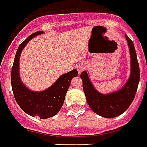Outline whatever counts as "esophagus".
<instances>
[{"instance_id":"1","label":"esophagus","mask_w":147,"mask_h":147,"mask_svg":"<svg viewBox=\"0 0 147 147\" xmlns=\"http://www.w3.org/2000/svg\"><path fill=\"white\" fill-rule=\"evenodd\" d=\"M87 63H86L85 62H80V63H78V64H77V69H78V72L80 73L82 72L84 69H85L87 68Z\"/></svg>"}]
</instances>
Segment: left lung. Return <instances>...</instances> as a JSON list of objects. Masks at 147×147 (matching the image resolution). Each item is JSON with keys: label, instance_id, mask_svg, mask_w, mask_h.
<instances>
[{"label": "left lung", "instance_id": "8db88e82", "mask_svg": "<svg viewBox=\"0 0 147 147\" xmlns=\"http://www.w3.org/2000/svg\"><path fill=\"white\" fill-rule=\"evenodd\" d=\"M125 36L129 49L130 74L122 88L113 92L102 94L94 86L88 72L84 70L80 74L88 105L94 113L107 119L119 116L127 110L135 98L140 82V67L135 47L132 41L126 35Z\"/></svg>", "mask_w": 147, "mask_h": 147}]
</instances>
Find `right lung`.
<instances>
[{
	"label": "right lung",
	"mask_w": 147,
	"mask_h": 147,
	"mask_svg": "<svg viewBox=\"0 0 147 147\" xmlns=\"http://www.w3.org/2000/svg\"><path fill=\"white\" fill-rule=\"evenodd\" d=\"M44 32H36L28 36L18 46L11 69L12 90L15 101L20 108L30 116H38L45 119L56 115L61 109L70 81L78 75L76 69L59 76L50 87L43 90L35 91L29 89L20 78V56L28 42Z\"/></svg>",
	"instance_id": "right-lung-1"
}]
</instances>
